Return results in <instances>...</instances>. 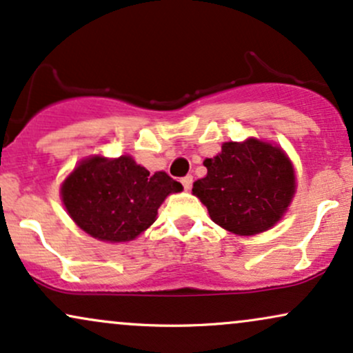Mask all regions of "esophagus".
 Returning a JSON list of instances; mask_svg holds the SVG:
<instances>
[{"label": "esophagus", "mask_w": 353, "mask_h": 353, "mask_svg": "<svg viewBox=\"0 0 353 353\" xmlns=\"http://www.w3.org/2000/svg\"><path fill=\"white\" fill-rule=\"evenodd\" d=\"M192 183H193V176L192 175H186V176L181 178V185H183L185 190L192 188Z\"/></svg>", "instance_id": "34e87169"}]
</instances>
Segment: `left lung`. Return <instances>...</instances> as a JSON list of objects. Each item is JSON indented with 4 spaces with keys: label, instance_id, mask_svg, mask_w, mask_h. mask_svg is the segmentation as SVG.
<instances>
[{
    "label": "left lung",
    "instance_id": "1",
    "mask_svg": "<svg viewBox=\"0 0 353 353\" xmlns=\"http://www.w3.org/2000/svg\"><path fill=\"white\" fill-rule=\"evenodd\" d=\"M203 165L208 173L194 181L192 192L216 225L236 234H258L274 226L296 190L284 152L256 139L223 143L221 153Z\"/></svg>",
    "mask_w": 353,
    "mask_h": 353
}]
</instances>
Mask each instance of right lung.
Here are the masks:
<instances>
[{
  "instance_id": "add662e5",
  "label": "right lung",
  "mask_w": 353,
  "mask_h": 353,
  "mask_svg": "<svg viewBox=\"0 0 353 353\" xmlns=\"http://www.w3.org/2000/svg\"><path fill=\"white\" fill-rule=\"evenodd\" d=\"M183 190L165 172L150 175L130 157L82 161L61 188L70 218L102 241H130L155 221L170 193Z\"/></svg>"
}]
</instances>
